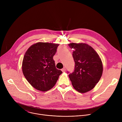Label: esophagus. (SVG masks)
I'll use <instances>...</instances> for the list:
<instances>
[{"instance_id": "obj_1", "label": "esophagus", "mask_w": 122, "mask_h": 122, "mask_svg": "<svg viewBox=\"0 0 122 122\" xmlns=\"http://www.w3.org/2000/svg\"><path fill=\"white\" fill-rule=\"evenodd\" d=\"M61 71H62L63 72H65L66 71V68H63V69L61 70Z\"/></svg>"}]
</instances>
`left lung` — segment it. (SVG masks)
Masks as SVG:
<instances>
[{"mask_svg":"<svg viewBox=\"0 0 122 122\" xmlns=\"http://www.w3.org/2000/svg\"><path fill=\"white\" fill-rule=\"evenodd\" d=\"M74 49L75 63L74 72L69 75L74 88L80 93L92 89L99 81L103 73V64L98 53L88 44L70 43Z\"/></svg>","mask_w":122,"mask_h":122,"instance_id":"left-lung-1","label":"left lung"}]
</instances>
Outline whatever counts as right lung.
<instances>
[{
    "label": "right lung",
    "mask_w": 122,
    "mask_h": 122,
    "mask_svg": "<svg viewBox=\"0 0 122 122\" xmlns=\"http://www.w3.org/2000/svg\"><path fill=\"white\" fill-rule=\"evenodd\" d=\"M59 45L37 42L31 46L24 55L23 73L30 85L38 91L50 90L62 73L61 70L56 68L53 58Z\"/></svg>",
    "instance_id": "add662e5"
}]
</instances>
